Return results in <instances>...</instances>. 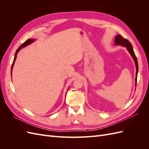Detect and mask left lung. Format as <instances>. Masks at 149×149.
Returning <instances> with one entry per match:
<instances>
[{"mask_svg":"<svg viewBox=\"0 0 149 149\" xmlns=\"http://www.w3.org/2000/svg\"><path fill=\"white\" fill-rule=\"evenodd\" d=\"M114 43L116 45H121L124 47H125L127 48V51L130 54L132 58H133V60L135 62V65H136V82H135V86L136 87V84H137V73H138V71H139V66H138V62L137 58L136 56V55H135L134 49L132 48V46L131 43H130L129 40L127 39L124 38L120 35H118L116 36L115 39H114Z\"/></svg>","mask_w":149,"mask_h":149,"instance_id":"obj_1","label":"left lung"}]
</instances>
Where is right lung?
I'll return each instance as SVG.
<instances>
[{"instance_id": "right-lung-1", "label": "right lung", "mask_w": 149, "mask_h": 149, "mask_svg": "<svg viewBox=\"0 0 149 149\" xmlns=\"http://www.w3.org/2000/svg\"><path fill=\"white\" fill-rule=\"evenodd\" d=\"M34 41H35V39L29 38V39H28L27 40H26V41L25 43H24L23 44H22L19 47V48H18V49H17V51H16V52H15V56H14V60H13V63H12V68H11V76H12V72L13 66V65H14V63H15V60H16L17 53H19V52L20 50V49H21L22 48H24V47H26L27 45H30V44H31V43H32ZM68 89H69V88H68Z\"/></svg>"}]
</instances>
